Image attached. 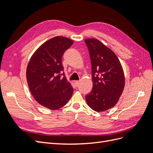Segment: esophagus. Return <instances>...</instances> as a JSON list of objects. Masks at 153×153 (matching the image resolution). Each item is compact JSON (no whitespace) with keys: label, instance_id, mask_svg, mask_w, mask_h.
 I'll return each mask as SVG.
<instances>
[{"label":"esophagus","instance_id":"1","mask_svg":"<svg viewBox=\"0 0 153 153\" xmlns=\"http://www.w3.org/2000/svg\"><path fill=\"white\" fill-rule=\"evenodd\" d=\"M75 84H76V87L79 86V81H75Z\"/></svg>","mask_w":153,"mask_h":153}]
</instances>
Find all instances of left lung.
Instances as JSON below:
<instances>
[{"mask_svg": "<svg viewBox=\"0 0 153 153\" xmlns=\"http://www.w3.org/2000/svg\"><path fill=\"white\" fill-rule=\"evenodd\" d=\"M91 60L93 87L85 99L94 111H106L118 102L125 88L124 72L118 57L97 39L85 40Z\"/></svg>", "mask_w": 153, "mask_h": 153, "instance_id": "1", "label": "left lung"}]
</instances>
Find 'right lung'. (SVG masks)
I'll return each instance as SVG.
<instances>
[{"mask_svg":"<svg viewBox=\"0 0 153 153\" xmlns=\"http://www.w3.org/2000/svg\"><path fill=\"white\" fill-rule=\"evenodd\" d=\"M74 41L55 36L41 45L32 55L27 68L28 88L36 101L45 108L58 109L71 98L74 88L63 71L62 56Z\"/></svg>","mask_w":153,"mask_h":153,"instance_id":"right-lung-1","label":"right lung"}]
</instances>
